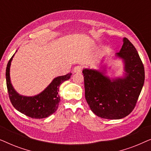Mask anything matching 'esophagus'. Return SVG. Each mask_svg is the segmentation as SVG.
I'll return each mask as SVG.
<instances>
[{"mask_svg": "<svg viewBox=\"0 0 151 151\" xmlns=\"http://www.w3.org/2000/svg\"><path fill=\"white\" fill-rule=\"evenodd\" d=\"M82 71V67L81 66H76V67H74L73 69V73H81Z\"/></svg>", "mask_w": 151, "mask_h": 151, "instance_id": "esophagus-1", "label": "esophagus"}]
</instances>
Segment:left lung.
<instances>
[{"mask_svg": "<svg viewBox=\"0 0 151 151\" xmlns=\"http://www.w3.org/2000/svg\"><path fill=\"white\" fill-rule=\"evenodd\" d=\"M117 57L124 63L125 76L111 80L104 71L84 69L85 98L91 110L98 117L118 119L135 108L145 79L144 67L135 47L127 38Z\"/></svg>", "mask_w": 151, "mask_h": 151, "instance_id": "obj_1", "label": "left lung"}]
</instances>
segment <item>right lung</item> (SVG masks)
Instances as JSON below:
<instances>
[{"mask_svg": "<svg viewBox=\"0 0 151 151\" xmlns=\"http://www.w3.org/2000/svg\"><path fill=\"white\" fill-rule=\"evenodd\" d=\"M12 56L6 68V82L9 100L16 110L27 116L34 119H42L55 113L58 107L60 98L59 87L62 83L71 78V73L53 79L50 84L40 94L32 97L20 96L14 90L10 81L9 70Z\"/></svg>", "mask_w": 151, "mask_h": 151, "instance_id": "obj_1", "label": "right lung"}]
</instances>
